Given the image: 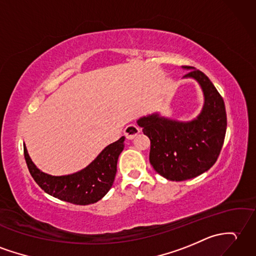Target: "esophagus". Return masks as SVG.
Returning <instances> with one entry per match:
<instances>
[{
  "label": "esophagus",
  "mask_w": 256,
  "mask_h": 256,
  "mask_svg": "<svg viewBox=\"0 0 256 256\" xmlns=\"http://www.w3.org/2000/svg\"><path fill=\"white\" fill-rule=\"evenodd\" d=\"M140 128L138 126H135V124H128V126L124 128V135H126V138L128 140L135 138V136L140 134Z\"/></svg>",
  "instance_id": "34e87169"
}]
</instances>
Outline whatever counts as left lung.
I'll list each match as a JSON object with an SVG mask.
<instances>
[{"mask_svg":"<svg viewBox=\"0 0 256 256\" xmlns=\"http://www.w3.org/2000/svg\"><path fill=\"white\" fill-rule=\"evenodd\" d=\"M183 78H193L203 92L200 114L191 121H176L152 114L138 124L150 140V162L160 176L184 181L210 169L220 154L227 130L224 99L203 72L191 66Z\"/></svg>","mask_w":256,"mask_h":256,"instance_id":"obj_1","label":"left lung"}]
</instances>
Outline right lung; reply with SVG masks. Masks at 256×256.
Masks as SVG:
<instances>
[{
    "label": "right lung",
    "instance_id": "right-lung-1",
    "mask_svg": "<svg viewBox=\"0 0 256 256\" xmlns=\"http://www.w3.org/2000/svg\"><path fill=\"white\" fill-rule=\"evenodd\" d=\"M124 140L122 136L106 146L86 168L66 176H51L41 171L29 157L26 146L24 154L32 176L46 193L72 204L88 205L102 198L114 184Z\"/></svg>",
    "mask_w": 256,
    "mask_h": 256
}]
</instances>
